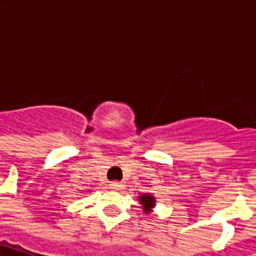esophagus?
<instances>
[{
  "label": "esophagus",
  "mask_w": 256,
  "mask_h": 256,
  "mask_svg": "<svg viewBox=\"0 0 256 256\" xmlns=\"http://www.w3.org/2000/svg\"><path fill=\"white\" fill-rule=\"evenodd\" d=\"M110 187H112V190H120L124 187V184L120 182H112L110 183Z\"/></svg>",
  "instance_id": "1"
}]
</instances>
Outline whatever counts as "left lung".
Wrapping results in <instances>:
<instances>
[{
  "label": "left lung",
  "mask_w": 256,
  "mask_h": 256,
  "mask_svg": "<svg viewBox=\"0 0 256 256\" xmlns=\"http://www.w3.org/2000/svg\"><path fill=\"white\" fill-rule=\"evenodd\" d=\"M138 202L142 206V210H144V214H150V212H152V208L156 207V199L152 192H142L138 196Z\"/></svg>",
  "instance_id": "1"
}]
</instances>
